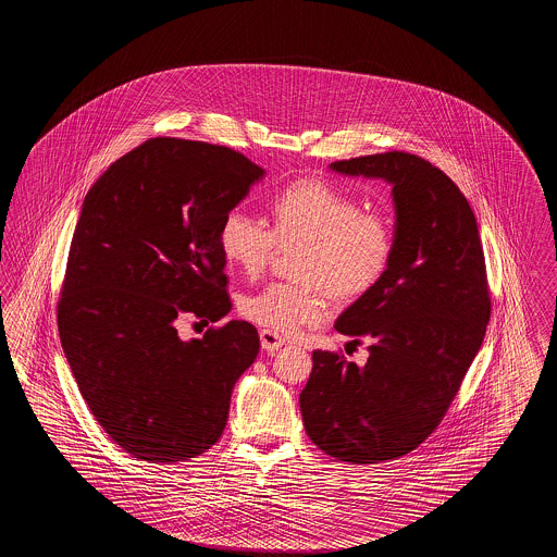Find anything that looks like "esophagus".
<instances>
[{
  "mask_svg": "<svg viewBox=\"0 0 557 557\" xmlns=\"http://www.w3.org/2000/svg\"><path fill=\"white\" fill-rule=\"evenodd\" d=\"M261 346L265 348V350H277V348H282V346L286 345V338H282L280 334H275V332H271V330H261Z\"/></svg>",
  "mask_w": 557,
  "mask_h": 557,
  "instance_id": "esophagus-1",
  "label": "esophagus"
}]
</instances>
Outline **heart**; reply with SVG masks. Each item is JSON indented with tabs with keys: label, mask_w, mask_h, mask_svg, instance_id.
Instances as JSON below:
<instances>
[{
	"label": "heart",
	"mask_w": 557,
	"mask_h": 557,
	"mask_svg": "<svg viewBox=\"0 0 557 557\" xmlns=\"http://www.w3.org/2000/svg\"><path fill=\"white\" fill-rule=\"evenodd\" d=\"M271 227L242 209L219 225L225 261L248 277L271 263L277 246L302 244L296 282H271L239 300V315L275 334H292L325 313V296L355 300L386 275L395 252L393 219L323 180H300L271 198Z\"/></svg>",
	"instance_id": "b5f03b06"
}]
</instances>
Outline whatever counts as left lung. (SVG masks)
<instances>
[{"mask_svg":"<svg viewBox=\"0 0 557 557\" xmlns=\"http://www.w3.org/2000/svg\"><path fill=\"white\" fill-rule=\"evenodd\" d=\"M332 169L393 184L395 252L334 325L350 345H370L366 368L315 350L300 411L325 455L377 463L422 445L445 418L484 341L491 290L476 216L438 166L395 150Z\"/></svg>","mask_w":557,"mask_h":557,"instance_id":"1","label":"left lung"}]
</instances>
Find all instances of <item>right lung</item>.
<instances>
[{
	"mask_svg": "<svg viewBox=\"0 0 557 557\" xmlns=\"http://www.w3.org/2000/svg\"><path fill=\"white\" fill-rule=\"evenodd\" d=\"M263 173L227 146L150 137L83 200L58 332L96 422L137 459L175 463L211 449L259 355L248 321L189 343L175 321L230 313L219 225Z\"/></svg>",
	"mask_w": 557,
	"mask_h": 557,
	"instance_id": "1",
	"label": "right lung"
}]
</instances>
